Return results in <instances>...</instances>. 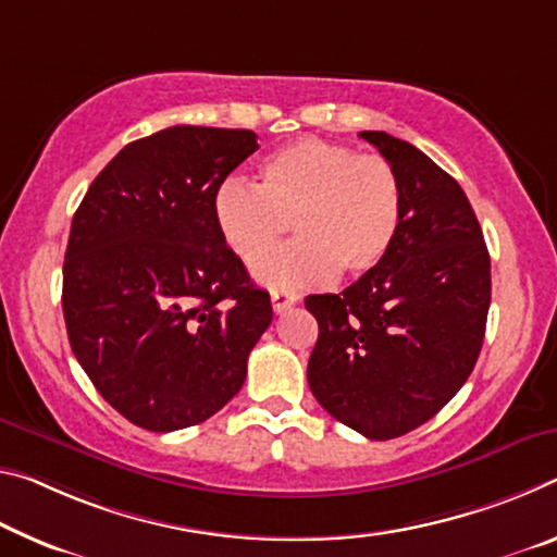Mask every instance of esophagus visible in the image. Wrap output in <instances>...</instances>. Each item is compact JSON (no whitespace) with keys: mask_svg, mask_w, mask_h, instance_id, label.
<instances>
[{"mask_svg":"<svg viewBox=\"0 0 557 557\" xmlns=\"http://www.w3.org/2000/svg\"><path fill=\"white\" fill-rule=\"evenodd\" d=\"M270 299H272V310L282 314L285 310H289V307L299 302V295L289 293V289H272Z\"/></svg>","mask_w":557,"mask_h":557,"instance_id":"34e87169","label":"esophagus"}]
</instances>
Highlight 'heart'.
<instances>
[{"instance_id": "b5f03b06", "label": "heart", "mask_w": 557, "mask_h": 557, "mask_svg": "<svg viewBox=\"0 0 557 557\" xmlns=\"http://www.w3.org/2000/svg\"><path fill=\"white\" fill-rule=\"evenodd\" d=\"M215 223L225 245L253 262L286 223L298 240L255 263L268 287H320L359 277L384 262L404 218L401 181L382 156L324 138H299L258 165L255 183L227 181L215 193Z\"/></svg>"}]
</instances>
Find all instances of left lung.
Here are the masks:
<instances>
[{
    "mask_svg": "<svg viewBox=\"0 0 557 557\" xmlns=\"http://www.w3.org/2000/svg\"><path fill=\"white\" fill-rule=\"evenodd\" d=\"M401 181L404 218L384 262L339 295H310L320 324L307 382L326 413L386 441L444 409L471 376L491 307V258L469 198L417 146L359 134Z\"/></svg>",
    "mask_w": 557,
    "mask_h": 557,
    "instance_id": "obj_1",
    "label": "left lung"
}]
</instances>
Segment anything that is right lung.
Returning a JSON list of instances; mask_svg holds the SVG:
<instances>
[{
    "mask_svg": "<svg viewBox=\"0 0 557 557\" xmlns=\"http://www.w3.org/2000/svg\"><path fill=\"white\" fill-rule=\"evenodd\" d=\"M258 136L171 126L121 148L72 220L61 307L78 364L121 417L178 431L240 392L272 322L215 223V193Z\"/></svg>",
    "mask_w": 557,
    "mask_h": 557,
    "instance_id": "obj_1",
    "label": "right lung"
}]
</instances>
